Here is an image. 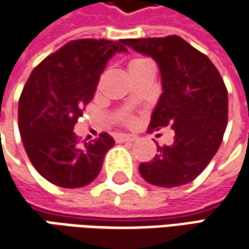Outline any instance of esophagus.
I'll return each instance as SVG.
<instances>
[{"mask_svg": "<svg viewBox=\"0 0 249 249\" xmlns=\"http://www.w3.org/2000/svg\"><path fill=\"white\" fill-rule=\"evenodd\" d=\"M134 140H137V136H133V134H118L116 136L118 142H130V141H134Z\"/></svg>", "mask_w": 249, "mask_h": 249, "instance_id": "obj_1", "label": "esophagus"}]
</instances>
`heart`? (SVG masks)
Segmentation results:
<instances>
[{
    "instance_id": "heart-1",
    "label": "heart",
    "mask_w": 249,
    "mask_h": 249,
    "mask_svg": "<svg viewBox=\"0 0 249 249\" xmlns=\"http://www.w3.org/2000/svg\"><path fill=\"white\" fill-rule=\"evenodd\" d=\"M145 62H149L148 59H145V58H134V59H131L129 62V71L130 69H133V68H136V66H140V65H142V63H145ZM126 122L127 123H130L131 122V119H126Z\"/></svg>"
}]
</instances>
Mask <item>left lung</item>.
<instances>
[{"instance_id": "1", "label": "left lung", "mask_w": 249, "mask_h": 249, "mask_svg": "<svg viewBox=\"0 0 249 249\" xmlns=\"http://www.w3.org/2000/svg\"><path fill=\"white\" fill-rule=\"evenodd\" d=\"M122 43L158 63L162 95L151 115L149 131L172 127L175 141L159 147L140 175L158 187L183 186L202 173L222 144L229 98L211 59L178 36L129 38Z\"/></svg>"}]
</instances>
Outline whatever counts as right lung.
Wrapping results in <instances>:
<instances>
[{
	"instance_id": "right-lung-1",
	"label": "right lung",
	"mask_w": 249,
	"mask_h": 249,
	"mask_svg": "<svg viewBox=\"0 0 249 249\" xmlns=\"http://www.w3.org/2000/svg\"><path fill=\"white\" fill-rule=\"evenodd\" d=\"M122 41H69L36 66L24 84L18 108L24 149L36 170L55 186L90 184L115 145L107 133L80 144L73 129L94 98L108 59L126 51Z\"/></svg>"
}]
</instances>
